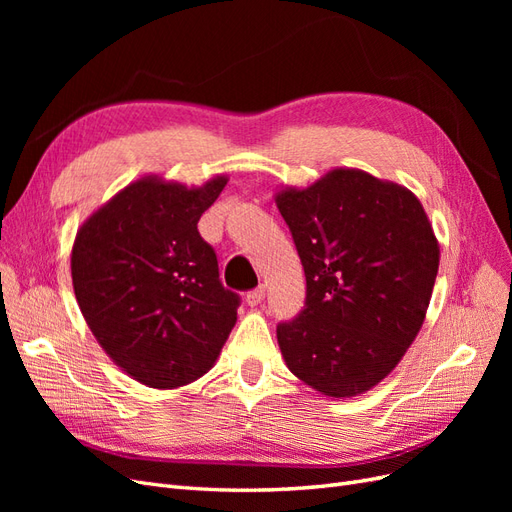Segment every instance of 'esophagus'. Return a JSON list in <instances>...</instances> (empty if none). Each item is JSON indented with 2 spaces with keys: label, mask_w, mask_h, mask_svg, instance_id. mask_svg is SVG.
I'll return each instance as SVG.
<instances>
[{
  "label": "esophagus",
  "mask_w": 512,
  "mask_h": 512,
  "mask_svg": "<svg viewBox=\"0 0 512 512\" xmlns=\"http://www.w3.org/2000/svg\"><path fill=\"white\" fill-rule=\"evenodd\" d=\"M262 299H265V286H258V288H254V290L245 294L247 305H258V303H262Z\"/></svg>",
  "instance_id": "1"
}]
</instances>
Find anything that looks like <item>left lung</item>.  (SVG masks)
<instances>
[{"label": "left lung", "mask_w": 512, "mask_h": 512, "mask_svg": "<svg viewBox=\"0 0 512 512\" xmlns=\"http://www.w3.org/2000/svg\"><path fill=\"white\" fill-rule=\"evenodd\" d=\"M305 271V305L277 324L288 369L329 397L369 391L421 331L440 247L418 198L337 168L275 196Z\"/></svg>", "instance_id": "1"}]
</instances>
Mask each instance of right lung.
I'll return each instance as SVG.
<instances>
[{
  "mask_svg": "<svg viewBox=\"0 0 512 512\" xmlns=\"http://www.w3.org/2000/svg\"><path fill=\"white\" fill-rule=\"evenodd\" d=\"M226 177L185 188L138 179L76 232L72 284L104 352L134 380L175 389L213 367L241 297L220 280L198 220Z\"/></svg>",
  "mask_w": 512,
  "mask_h": 512,
  "instance_id": "right-lung-1",
  "label": "right lung"
}]
</instances>
